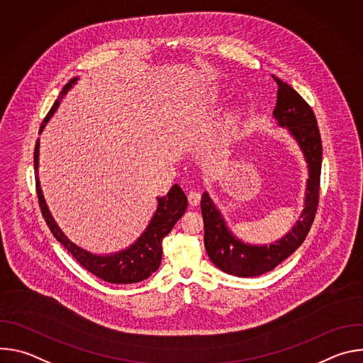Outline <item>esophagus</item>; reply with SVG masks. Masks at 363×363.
Segmentation results:
<instances>
[{
  "label": "esophagus",
  "instance_id": "34e87169",
  "mask_svg": "<svg viewBox=\"0 0 363 363\" xmlns=\"http://www.w3.org/2000/svg\"><path fill=\"white\" fill-rule=\"evenodd\" d=\"M188 201H189V203H191L192 206H196V205L199 203V201H201V194L196 192V191H191V192L188 194Z\"/></svg>",
  "mask_w": 363,
  "mask_h": 363
}]
</instances>
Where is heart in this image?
Segmentation results:
<instances>
[{"instance_id": "b5f03b06", "label": "heart", "mask_w": 363, "mask_h": 363, "mask_svg": "<svg viewBox=\"0 0 363 363\" xmlns=\"http://www.w3.org/2000/svg\"><path fill=\"white\" fill-rule=\"evenodd\" d=\"M224 99L223 93L220 90H214L211 91L208 96H206V103L208 105H214V103H218ZM244 119V109L241 106H234L231 108L225 118H224V122H223V130L224 132H231L233 129H235Z\"/></svg>"}]
</instances>
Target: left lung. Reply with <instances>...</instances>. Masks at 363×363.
<instances>
[{"instance_id":"obj_1","label":"left lung","mask_w":363,"mask_h":363,"mask_svg":"<svg viewBox=\"0 0 363 363\" xmlns=\"http://www.w3.org/2000/svg\"><path fill=\"white\" fill-rule=\"evenodd\" d=\"M276 79V77H274ZM279 84L273 118L297 143L307 168L303 211L296 224L272 244H251L237 237L208 192L202 194L203 245L210 260L224 273L237 277H255L272 272L304 241L318 210L322 169V140L316 116L303 97L287 83Z\"/></svg>"}]
</instances>
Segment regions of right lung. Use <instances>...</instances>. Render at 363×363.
I'll return each mask as SVG.
<instances>
[{"label": "right lung", "instance_id": "obj_1", "mask_svg": "<svg viewBox=\"0 0 363 363\" xmlns=\"http://www.w3.org/2000/svg\"><path fill=\"white\" fill-rule=\"evenodd\" d=\"M79 79L80 77H73L63 87L59 99L55 101L53 108L50 109L45 119L43 121L40 126V133L44 130L48 121L53 118V115L59 109L63 97L73 89L74 84H77ZM38 164H40V139H37L35 149H34L35 186H37L40 208L48 228L51 230V233H53L56 240L66 247V250L76 258V260L80 263V266H83L87 272H90L96 277L105 280L108 283H115V284H130V283L142 281L160 269L161 258H162V241L171 233V230L178 223V220L184 216L188 206L186 195L178 184L172 185V188L168 191L167 195L157 196L158 199L157 210H155L143 233L130 245L115 252L99 254V252H91L90 250H86L79 244L73 242L59 227L55 217L51 216L40 185Z\"/></svg>", "mask_w": 363, "mask_h": 363}]
</instances>
